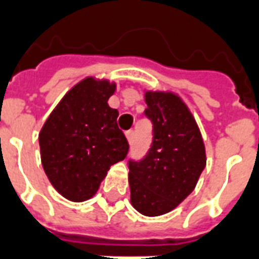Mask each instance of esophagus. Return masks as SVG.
<instances>
[{"instance_id": "obj_1", "label": "esophagus", "mask_w": 259, "mask_h": 259, "mask_svg": "<svg viewBox=\"0 0 259 259\" xmlns=\"http://www.w3.org/2000/svg\"><path fill=\"white\" fill-rule=\"evenodd\" d=\"M126 139H127V141L129 143H132L133 141V139H135V130L133 129H130L126 132Z\"/></svg>"}]
</instances>
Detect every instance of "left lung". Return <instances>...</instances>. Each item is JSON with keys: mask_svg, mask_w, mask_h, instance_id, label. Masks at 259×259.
<instances>
[{"mask_svg": "<svg viewBox=\"0 0 259 259\" xmlns=\"http://www.w3.org/2000/svg\"><path fill=\"white\" fill-rule=\"evenodd\" d=\"M144 114L152 122V143L144 158L129 159L130 200L144 215L171 211L195 189L206 152L187 105L173 93L147 92Z\"/></svg>", "mask_w": 259, "mask_h": 259, "instance_id": "left-lung-1", "label": "left lung"}]
</instances>
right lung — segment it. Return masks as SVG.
Masks as SVG:
<instances>
[{
	"mask_svg": "<svg viewBox=\"0 0 259 259\" xmlns=\"http://www.w3.org/2000/svg\"><path fill=\"white\" fill-rule=\"evenodd\" d=\"M115 83L86 78L52 111L39 133L44 170L57 192L72 202L92 198L129 143L108 99Z\"/></svg>",
	"mask_w": 259,
	"mask_h": 259,
	"instance_id": "right-lung-1",
	"label": "right lung"
}]
</instances>
